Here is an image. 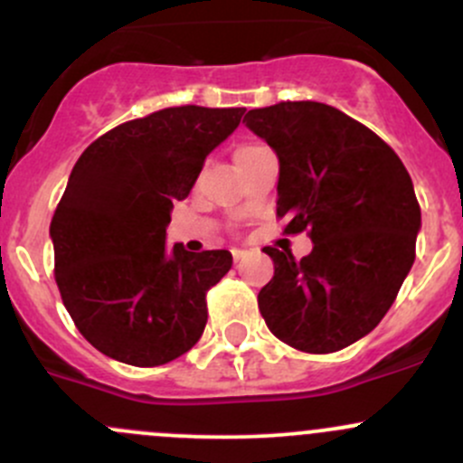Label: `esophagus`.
<instances>
[{"mask_svg": "<svg viewBox=\"0 0 463 463\" xmlns=\"http://www.w3.org/2000/svg\"><path fill=\"white\" fill-rule=\"evenodd\" d=\"M232 256H233V262H241L247 258V251L245 250H232Z\"/></svg>", "mask_w": 463, "mask_h": 463, "instance_id": "34e87169", "label": "esophagus"}]
</instances>
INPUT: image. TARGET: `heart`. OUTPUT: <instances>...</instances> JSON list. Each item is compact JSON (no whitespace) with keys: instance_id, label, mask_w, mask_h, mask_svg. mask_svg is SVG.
I'll return each mask as SVG.
<instances>
[{"instance_id":"obj_1","label":"heart","mask_w":463,"mask_h":463,"mask_svg":"<svg viewBox=\"0 0 463 463\" xmlns=\"http://www.w3.org/2000/svg\"><path fill=\"white\" fill-rule=\"evenodd\" d=\"M258 147H260L258 143H242V146H238L236 152H233V161H241L242 156H247L250 152L258 150Z\"/></svg>"}]
</instances>
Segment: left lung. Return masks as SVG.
<instances>
[{
    "label": "left lung",
    "instance_id": "1",
    "mask_svg": "<svg viewBox=\"0 0 463 463\" xmlns=\"http://www.w3.org/2000/svg\"><path fill=\"white\" fill-rule=\"evenodd\" d=\"M247 128L276 150L278 218L307 232L309 256L265 247L273 278L258 309L278 340L335 353L380 325L415 260L421 225L412 181L389 143L317 101L250 110Z\"/></svg>",
    "mask_w": 463,
    "mask_h": 463
}]
</instances>
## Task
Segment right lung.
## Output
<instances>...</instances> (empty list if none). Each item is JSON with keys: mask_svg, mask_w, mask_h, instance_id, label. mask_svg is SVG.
Wrapping results in <instances>:
<instances>
[{"mask_svg": "<svg viewBox=\"0 0 463 463\" xmlns=\"http://www.w3.org/2000/svg\"><path fill=\"white\" fill-rule=\"evenodd\" d=\"M242 108L176 106L112 128L74 163L54 210V280L74 326L103 355L158 366L207 325V291L232 269L225 250H167L165 227Z\"/></svg>", "mask_w": 463, "mask_h": 463, "instance_id": "1", "label": "right lung"}]
</instances>
